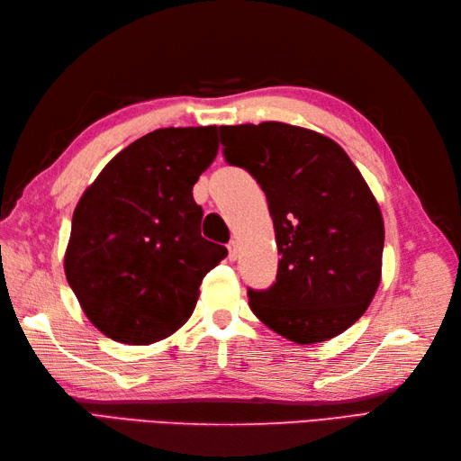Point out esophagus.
Segmentation results:
<instances>
[{
  "label": "esophagus",
  "mask_w": 461,
  "mask_h": 461,
  "mask_svg": "<svg viewBox=\"0 0 461 461\" xmlns=\"http://www.w3.org/2000/svg\"><path fill=\"white\" fill-rule=\"evenodd\" d=\"M238 251H240L238 241L231 240V241L228 243V257H230V261H235V258H238Z\"/></svg>",
  "instance_id": "obj_1"
}]
</instances>
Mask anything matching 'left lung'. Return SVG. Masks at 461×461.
<instances>
[{"mask_svg":"<svg viewBox=\"0 0 461 461\" xmlns=\"http://www.w3.org/2000/svg\"><path fill=\"white\" fill-rule=\"evenodd\" d=\"M223 159L263 188L278 273L247 288L251 312L298 345L357 323L380 285L384 220L360 171L333 140L285 122L220 126Z\"/></svg>","mask_w":461,"mask_h":461,"instance_id":"left-lung-1","label":"left lung"}]
</instances>
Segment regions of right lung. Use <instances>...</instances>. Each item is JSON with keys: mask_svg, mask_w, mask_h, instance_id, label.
I'll use <instances>...</instances> for the list:
<instances>
[{"mask_svg": "<svg viewBox=\"0 0 461 461\" xmlns=\"http://www.w3.org/2000/svg\"><path fill=\"white\" fill-rule=\"evenodd\" d=\"M218 128H159L118 153L81 196L64 258L89 321L149 345L191 317L198 286L228 249L200 235L193 186L218 153Z\"/></svg>", "mask_w": 461, "mask_h": 461, "instance_id": "right-lung-1", "label": "right lung"}]
</instances>
